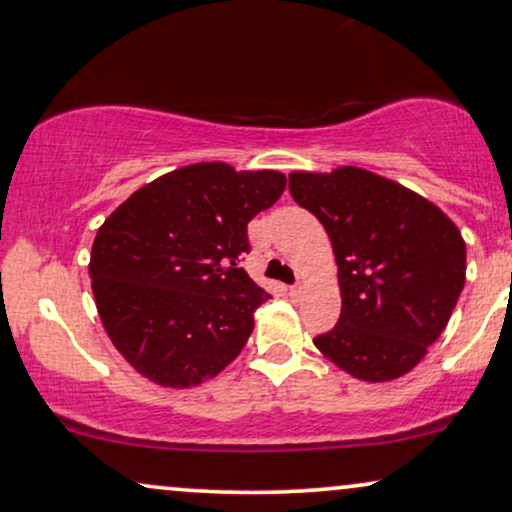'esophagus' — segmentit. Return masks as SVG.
Returning a JSON list of instances; mask_svg holds the SVG:
<instances>
[{
	"mask_svg": "<svg viewBox=\"0 0 512 512\" xmlns=\"http://www.w3.org/2000/svg\"><path fill=\"white\" fill-rule=\"evenodd\" d=\"M286 290H288V295H297L300 293V286H288Z\"/></svg>",
	"mask_w": 512,
	"mask_h": 512,
	"instance_id": "esophagus-1",
	"label": "esophagus"
}]
</instances>
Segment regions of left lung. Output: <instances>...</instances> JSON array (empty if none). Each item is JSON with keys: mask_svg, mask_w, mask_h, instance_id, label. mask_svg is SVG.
<instances>
[{"mask_svg": "<svg viewBox=\"0 0 512 512\" xmlns=\"http://www.w3.org/2000/svg\"><path fill=\"white\" fill-rule=\"evenodd\" d=\"M290 196L331 238L340 319L314 345L366 383L409 373L428 354L465 283V241L428 198L361 167L290 172Z\"/></svg>", "mask_w": 512, "mask_h": 512, "instance_id": "left-lung-1", "label": "left lung"}]
</instances>
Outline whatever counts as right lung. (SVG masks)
Here are the masks:
<instances>
[{
	"instance_id": "1",
	"label": "right lung",
	"mask_w": 512,
	"mask_h": 512,
	"mask_svg": "<svg viewBox=\"0 0 512 512\" xmlns=\"http://www.w3.org/2000/svg\"><path fill=\"white\" fill-rule=\"evenodd\" d=\"M286 174L196 163L134 191L96 231L89 276L115 349L163 387H196L234 361L269 300L245 269L248 222Z\"/></svg>"
}]
</instances>
